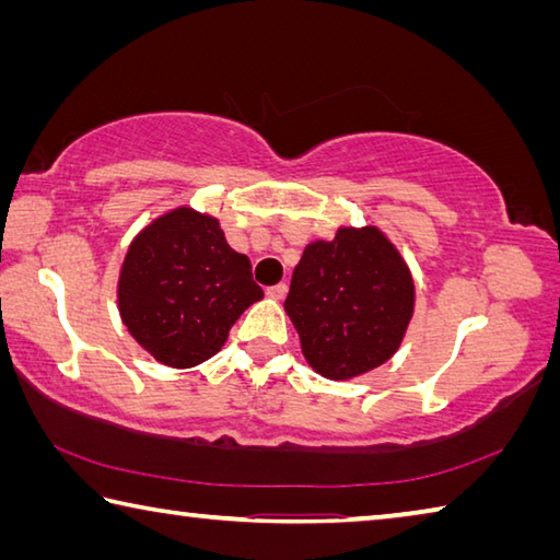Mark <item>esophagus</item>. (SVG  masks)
I'll return each mask as SVG.
<instances>
[{
	"label": "esophagus",
	"mask_w": 560,
	"mask_h": 560,
	"mask_svg": "<svg viewBox=\"0 0 560 560\" xmlns=\"http://www.w3.org/2000/svg\"><path fill=\"white\" fill-rule=\"evenodd\" d=\"M287 291H289V287L281 281V283H273V287L267 289V296L273 299V301H281L283 296H287Z\"/></svg>",
	"instance_id": "34e87169"
}]
</instances>
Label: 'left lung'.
Here are the masks:
<instances>
[{
  "instance_id": "obj_1",
  "label": "left lung",
  "mask_w": 560,
  "mask_h": 560,
  "mask_svg": "<svg viewBox=\"0 0 560 560\" xmlns=\"http://www.w3.org/2000/svg\"><path fill=\"white\" fill-rule=\"evenodd\" d=\"M303 358L328 380H352L399 350L413 315V279L377 228H340L303 249L287 303Z\"/></svg>"
}]
</instances>
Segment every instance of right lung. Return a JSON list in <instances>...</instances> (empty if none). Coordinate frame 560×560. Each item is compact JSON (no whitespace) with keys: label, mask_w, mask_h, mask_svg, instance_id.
<instances>
[{"label":"right lung","mask_w":560,"mask_h":560,"mask_svg":"<svg viewBox=\"0 0 560 560\" xmlns=\"http://www.w3.org/2000/svg\"><path fill=\"white\" fill-rule=\"evenodd\" d=\"M264 291L220 222L171 210L135 237L119 271V315L141 348L168 368H196L220 352L235 320Z\"/></svg>","instance_id":"right-lung-1"}]
</instances>
